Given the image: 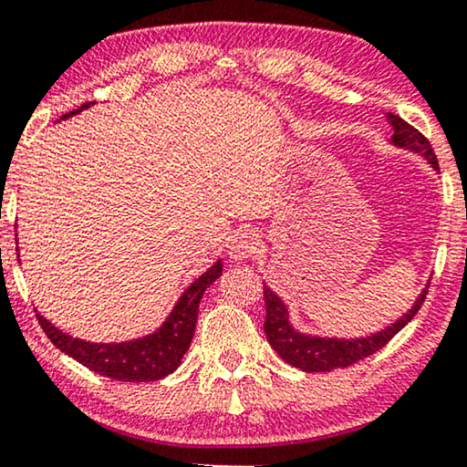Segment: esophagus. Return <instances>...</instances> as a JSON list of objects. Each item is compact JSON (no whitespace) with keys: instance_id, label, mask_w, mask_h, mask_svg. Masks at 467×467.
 Returning a JSON list of instances; mask_svg holds the SVG:
<instances>
[{"instance_id":"obj_1","label":"esophagus","mask_w":467,"mask_h":467,"mask_svg":"<svg viewBox=\"0 0 467 467\" xmlns=\"http://www.w3.org/2000/svg\"><path fill=\"white\" fill-rule=\"evenodd\" d=\"M259 235L257 234H251V232H244L240 235H235L232 240V244H229V257L234 261H246L251 259L254 253L259 251Z\"/></svg>"}]
</instances>
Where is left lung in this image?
Here are the masks:
<instances>
[{"instance_id":"left-lung-1","label":"left lung","mask_w":467,"mask_h":467,"mask_svg":"<svg viewBox=\"0 0 467 467\" xmlns=\"http://www.w3.org/2000/svg\"><path fill=\"white\" fill-rule=\"evenodd\" d=\"M393 127V144L401 146V149H410L414 152H420L427 161L431 163L433 170L440 171L436 152H433L430 140H427L419 130H414L410 123H406L401 117L389 114ZM430 286V285H427ZM427 286L420 291V296L410 310L398 321L389 325L387 329L372 334L368 337H357V340H336V337H317L299 334L297 329L291 327L289 315H286V306L280 302V297L272 289L264 285V299H265V336L272 348L283 357L286 363L293 368L304 369V372H329V369L348 368L353 363L366 359V357L374 355L385 344L391 340L395 334H400L412 317L420 310L425 302Z\"/></svg>"}]
</instances>
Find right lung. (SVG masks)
I'll list each match as a JSON object with an SVG mask.
<instances>
[{"instance_id": "add662e5", "label": "right lung", "mask_w": 467, "mask_h": 467, "mask_svg": "<svg viewBox=\"0 0 467 467\" xmlns=\"http://www.w3.org/2000/svg\"><path fill=\"white\" fill-rule=\"evenodd\" d=\"M88 104H82L76 110L63 114L61 119L72 117V114L80 112L82 108ZM223 264H216L203 272L171 310L168 321L157 329L155 334L140 337V340L131 342H119V344H95L85 342L78 337H72L50 325L47 318L40 317L37 312V323L48 336V340L55 344L57 348L72 357L82 366L93 369L106 379L123 380V382H150L159 380L163 376L174 372L181 366L182 355L189 350V344L193 340V331L197 323V310H200V299L203 291L221 276Z\"/></svg>"}]
</instances>
